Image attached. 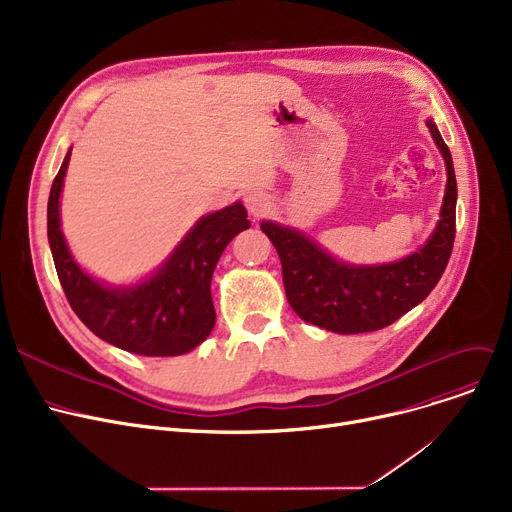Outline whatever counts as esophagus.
I'll return each instance as SVG.
<instances>
[{
    "label": "esophagus",
    "instance_id": "obj_1",
    "mask_svg": "<svg viewBox=\"0 0 512 512\" xmlns=\"http://www.w3.org/2000/svg\"><path fill=\"white\" fill-rule=\"evenodd\" d=\"M270 203H272L270 197L261 191H251L245 195V205L253 218H259V215H263L267 209H270Z\"/></svg>",
    "mask_w": 512,
    "mask_h": 512
}]
</instances>
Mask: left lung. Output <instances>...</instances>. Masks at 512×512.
Instances as JSON below:
<instances>
[{
  "label": "left lung",
  "instance_id": "obj_1",
  "mask_svg": "<svg viewBox=\"0 0 512 512\" xmlns=\"http://www.w3.org/2000/svg\"><path fill=\"white\" fill-rule=\"evenodd\" d=\"M425 124L444 157L446 191L432 236L411 255L357 265L336 259L299 228L261 222L282 261L286 299L303 321L336 334L382 330L417 307L442 278L456 232V178L436 122L427 118Z\"/></svg>",
  "mask_w": 512,
  "mask_h": 512
}]
</instances>
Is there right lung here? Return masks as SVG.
Listing matches in <instances>:
<instances>
[{
  "label": "right lung",
  "mask_w": 512,
  "mask_h": 512,
  "mask_svg": "<svg viewBox=\"0 0 512 512\" xmlns=\"http://www.w3.org/2000/svg\"><path fill=\"white\" fill-rule=\"evenodd\" d=\"M72 147L51 184L47 238L60 284L78 319L101 340L143 357L191 353L213 330L211 276L228 242L251 228L240 201L203 215L155 272L134 284H107L80 265L64 238L60 197Z\"/></svg>",
  "instance_id": "1"
}]
</instances>
